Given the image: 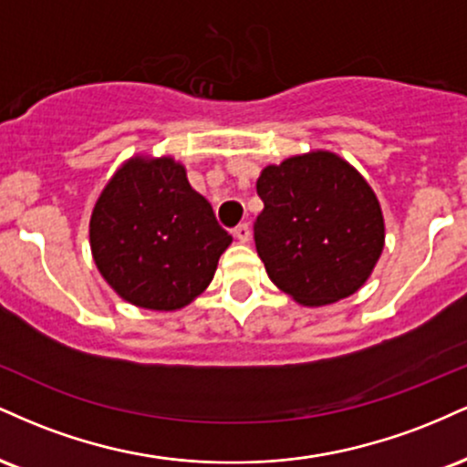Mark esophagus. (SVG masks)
Wrapping results in <instances>:
<instances>
[{"instance_id": "esophagus-1", "label": "esophagus", "mask_w": 467, "mask_h": 467, "mask_svg": "<svg viewBox=\"0 0 467 467\" xmlns=\"http://www.w3.org/2000/svg\"><path fill=\"white\" fill-rule=\"evenodd\" d=\"M233 234L241 241V244H248V241H250V234H252V233H250V226H248V223H239V226L233 230Z\"/></svg>"}]
</instances>
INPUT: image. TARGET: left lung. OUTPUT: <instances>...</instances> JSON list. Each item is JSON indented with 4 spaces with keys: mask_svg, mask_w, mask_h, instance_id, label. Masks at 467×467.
<instances>
[{
    "mask_svg": "<svg viewBox=\"0 0 467 467\" xmlns=\"http://www.w3.org/2000/svg\"><path fill=\"white\" fill-rule=\"evenodd\" d=\"M264 211L254 244L267 276L305 307L351 296L384 248L378 197L353 166L331 151L270 164L256 180Z\"/></svg>",
    "mask_w": 467,
    "mask_h": 467,
    "instance_id": "1",
    "label": "left lung"
}]
</instances>
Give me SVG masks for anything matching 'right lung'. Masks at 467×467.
I'll return each mask as SVG.
<instances>
[{"label": "right lung", "instance_id": "add662e5", "mask_svg": "<svg viewBox=\"0 0 467 467\" xmlns=\"http://www.w3.org/2000/svg\"><path fill=\"white\" fill-rule=\"evenodd\" d=\"M233 237L173 158L127 160L89 219L94 264L127 303L175 312L200 296Z\"/></svg>", "mask_w": 467, "mask_h": 467}]
</instances>
